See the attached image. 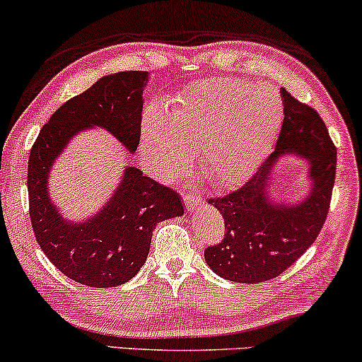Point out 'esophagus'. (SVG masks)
I'll use <instances>...</instances> for the list:
<instances>
[{"mask_svg":"<svg viewBox=\"0 0 362 362\" xmlns=\"http://www.w3.org/2000/svg\"><path fill=\"white\" fill-rule=\"evenodd\" d=\"M182 201H185V206L187 211L198 209L201 203H203V199H201L199 196H196L194 192H182Z\"/></svg>","mask_w":362,"mask_h":362,"instance_id":"esophagus-1","label":"esophagus"}]
</instances>
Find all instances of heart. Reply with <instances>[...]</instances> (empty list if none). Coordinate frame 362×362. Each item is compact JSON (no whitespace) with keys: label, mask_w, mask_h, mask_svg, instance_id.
Masks as SVG:
<instances>
[{"label":"heart","mask_w":362,"mask_h":362,"mask_svg":"<svg viewBox=\"0 0 362 362\" xmlns=\"http://www.w3.org/2000/svg\"><path fill=\"white\" fill-rule=\"evenodd\" d=\"M283 118L281 98L261 83L199 81L164 105V119L146 112L141 153L154 175L170 177L185 171L187 151L198 149L201 170L213 185H236L264 161Z\"/></svg>","instance_id":"obj_1"}]
</instances>
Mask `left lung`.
Listing matches in <instances>:
<instances>
[{
	"mask_svg": "<svg viewBox=\"0 0 362 362\" xmlns=\"http://www.w3.org/2000/svg\"><path fill=\"white\" fill-rule=\"evenodd\" d=\"M284 119L274 151L255 176L223 198L208 199L224 218V239L206 247L216 274L234 283H262L284 273L316 241L327 218L336 177V146L321 116L281 89ZM286 153L310 163L313 185L299 204H274L267 182Z\"/></svg>",
	"mask_w": 362,
	"mask_h": 362,
	"instance_id": "obj_1",
	"label": "left lung"
}]
</instances>
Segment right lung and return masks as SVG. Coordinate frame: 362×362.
Returning a JSON list of instances; mask_svg holds the SVG:
<instances>
[{"label": "right lung", "instance_id": "1", "mask_svg": "<svg viewBox=\"0 0 362 362\" xmlns=\"http://www.w3.org/2000/svg\"><path fill=\"white\" fill-rule=\"evenodd\" d=\"M146 71H121L93 84L53 112L28 159V196L33 233L48 259L69 279L91 288H116L134 278L146 261L153 229L185 214L180 194L134 166L100 213L69 223L49 199L51 164L79 131L103 128L129 153L141 136Z\"/></svg>", "mask_w": 362, "mask_h": 362}]
</instances>
